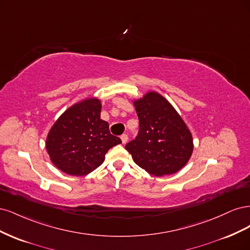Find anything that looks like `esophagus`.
<instances>
[{
    "mask_svg": "<svg viewBox=\"0 0 250 250\" xmlns=\"http://www.w3.org/2000/svg\"><path fill=\"white\" fill-rule=\"evenodd\" d=\"M121 140H122L123 144H126L128 142V135L125 134V133L122 134V135H121Z\"/></svg>",
    "mask_w": 250,
    "mask_h": 250,
    "instance_id": "34e87169",
    "label": "esophagus"
}]
</instances>
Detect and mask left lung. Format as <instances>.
I'll return each mask as SVG.
<instances>
[{
  "mask_svg": "<svg viewBox=\"0 0 250 250\" xmlns=\"http://www.w3.org/2000/svg\"><path fill=\"white\" fill-rule=\"evenodd\" d=\"M140 128L126 144L134 163L151 175H171L185 167L193 152V138L184 120L156 92L133 101Z\"/></svg>",
  "mask_w": 250,
  "mask_h": 250,
  "instance_id": "left-lung-1",
  "label": "left lung"
}]
</instances>
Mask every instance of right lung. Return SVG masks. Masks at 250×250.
I'll list each match as a JSON object with an SVG mask.
<instances>
[{"instance_id":"right-lung-1","label":"right lung","mask_w":250,"mask_h":250,"mask_svg":"<svg viewBox=\"0 0 250 250\" xmlns=\"http://www.w3.org/2000/svg\"><path fill=\"white\" fill-rule=\"evenodd\" d=\"M101 101L88 98L67 108L50 129L46 148L56 168L83 176L104 162L107 151L122 143L100 118Z\"/></svg>"}]
</instances>
